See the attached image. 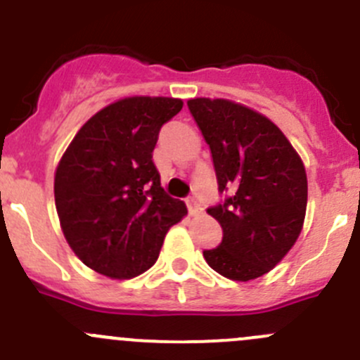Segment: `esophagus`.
I'll return each mask as SVG.
<instances>
[{
	"label": "esophagus",
	"instance_id": "esophagus-1",
	"mask_svg": "<svg viewBox=\"0 0 360 360\" xmlns=\"http://www.w3.org/2000/svg\"><path fill=\"white\" fill-rule=\"evenodd\" d=\"M186 205H188V210H190L191 216H197V214L200 212V203L197 202V198H195V197L188 198Z\"/></svg>",
	"mask_w": 360,
	"mask_h": 360
}]
</instances>
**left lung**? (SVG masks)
<instances>
[{
    "instance_id": "1",
    "label": "left lung",
    "mask_w": 360,
    "mask_h": 360,
    "mask_svg": "<svg viewBox=\"0 0 360 360\" xmlns=\"http://www.w3.org/2000/svg\"><path fill=\"white\" fill-rule=\"evenodd\" d=\"M188 110L210 148L219 191H230L207 209L223 240L203 257L230 281H252L277 266L303 230L304 165L282 130L244 104L197 97Z\"/></svg>"
}]
</instances>
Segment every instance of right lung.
I'll use <instances>...</instances> for the list:
<instances>
[{"mask_svg": "<svg viewBox=\"0 0 360 360\" xmlns=\"http://www.w3.org/2000/svg\"><path fill=\"white\" fill-rule=\"evenodd\" d=\"M181 110L174 97H125L97 111L64 151L53 181L60 228L97 274L150 270L169 228L188 214L163 191L153 163L160 129Z\"/></svg>", "mask_w": 360, "mask_h": 360, "instance_id": "right-lung-1", "label": "right lung"}]
</instances>
